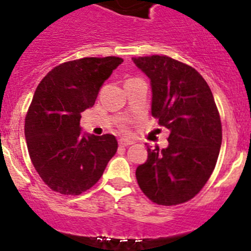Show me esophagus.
<instances>
[{"instance_id": "obj_1", "label": "esophagus", "mask_w": 251, "mask_h": 251, "mask_svg": "<svg viewBox=\"0 0 251 251\" xmlns=\"http://www.w3.org/2000/svg\"><path fill=\"white\" fill-rule=\"evenodd\" d=\"M133 142L131 141V140H128V139H120L119 140V145H120V146H124V147H126V146H130V145H132Z\"/></svg>"}]
</instances>
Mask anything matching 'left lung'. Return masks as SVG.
I'll list each match as a JSON object with an SVG mask.
<instances>
[{"instance_id": "8db88e82", "label": "left lung", "mask_w": 251, "mask_h": 251, "mask_svg": "<svg viewBox=\"0 0 251 251\" xmlns=\"http://www.w3.org/2000/svg\"><path fill=\"white\" fill-rule=\"evenodd\" d=\"M150 79L151 112L170 130L168 146L147 147L136 168L152 202L176 205L192 200L209 179L222 145V123L207 81L194 68L166 55L132 58Z\"/></svg>"}]
</instances>
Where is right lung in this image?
Listing matches in <instances>:
<instances>
[{"label":"right lung","mask_w":251,"mask_h":251,"mask_svg":"<svg viewBox=\"0 0 251 251\" xmlns=\"http://www.w3.org/2000/svg\"><path fill=\"white\" fill-rule=\"evenodd\" d=\"M124 60L83 58L58 65L42 79L28 109L25 135L34 168L53 191L78 196L97 183L116 153L114 135L81 132V112Z\"/></svg>","instance_id":"right-lung-1"}]
</instances>
